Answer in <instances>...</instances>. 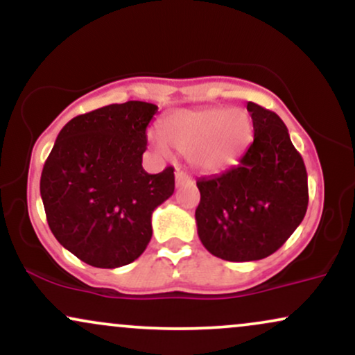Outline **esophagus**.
<instances>
[{
	"label": "esophagus",
	"mask_w": 355,
	"mask_h": 355,
	"mask_svg": "<svg viewBox=\"0 0 355 355\" xmlns=\"http://www.w3.org/2000/svg\"><path fill=\"white\" fill-rule=\"evenodd\" d=\"M191 183H193V180H191L185 172H182V170H177V172H175V185L185 187V185H191Z\"/></svg>",
	"instance_id": "obj_1"
}]
</instances>
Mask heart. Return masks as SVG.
Instances as JSON below:
<instances>
[{"mask_svg":"<svg viewBox=\"0 0 355 355\" xmlns=\"http://www.w3.org/2000/svg\"><path fill=\"white\" fill-rule=\"evenodd\" d=\"M160 132L162 137H150L158 152L165 153L168 145L187 155L191 168L218 173L237 164L250 144L254 125L245 110L205 107L172 112Z\"/></svg>","mask_w":355,"mask_h":355,"instance_id":"1","label":"heart"}]
</instances>
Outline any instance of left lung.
I'll list each match as a JSON object with an SVG mask.
<instances>
[{
	"mask_svg": "<svg viewBox=\"0 0 355 355\" xmlns=\"http://www.w3.org/2000/svg\"><path fill=\"white\" fill-rule=\"evenodd\" d=\"M254 144L239 166L197 180V232L211 255L252 262L279 250L307 211V172L277 113L248 101Z\"/></svg>",
	"mask_w": 355,
	"mask_h": 355,
	"instance_id": "8db88e82",
	"label": "left lung"
}]
</instances>
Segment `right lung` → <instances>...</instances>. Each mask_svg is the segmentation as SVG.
Segmentation results:
<instances>
[{
	"instance_id": "1",
	"label": "right lung",
	"mask_w": 355,
	"mask_h": 355,
	"mask_svg": "<svg viewBox=\"0 0 355 355\" xmlns=\"http://www.w3.org/2000/svg\"><path fill=\"white\" fill-rule=\"evenodd\" d=\"M158 107L126 101L75 116L61 128L40 180L48 225L85 263L116 268L144 254L152 214L175 190L172 166L146 173V126Z\"/></svg>"
}]
</instances>
